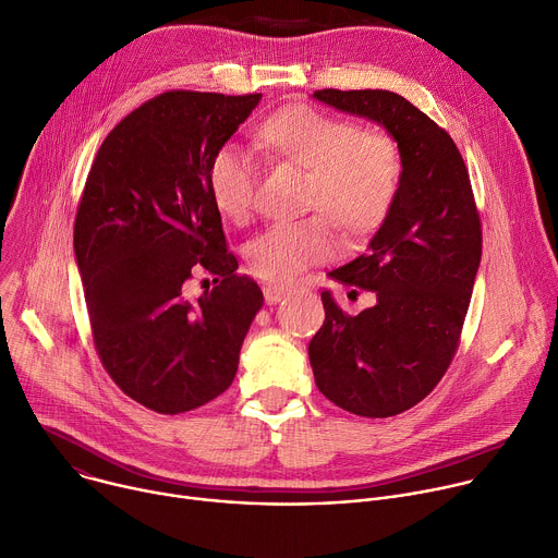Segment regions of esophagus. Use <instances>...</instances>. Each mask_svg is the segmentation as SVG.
Masks as SVG:
<instances>
[{"mask_svg":"<svg viewBox=\"0 0 558 558\" xmlns=\"http://www.w3.org/2000/svg\"><path fill=\"white\" fill-rule=\"evenodd\" d=\"M263 293H265L267 304H276L287 295V287L284 284H267V287H263Z\"/></svg>","mask_w":558,"mask_h":558,"instance_id":"34e87169","label":"esophagus"}]
</instances>
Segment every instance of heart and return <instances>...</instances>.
<instances>
[{"label": "heart", "mask_w": 558, "mask_h": 558, "mask_svg": "<svg viewBox=\"0 0 558 558\" xmlns=\"http://www.w3.org/2000/svg\"><path fill=\"white\" fill-rule=\"evenodd\" d=\"M260 141L280 158L308 170L306 207L300 220H278L254 235L247 265L254 276L287 282L338 252L333 220L351 233L375 229L388 214L402 181V149L392 134L295 104L260 128ZM258 166L250 149L222 145L209 166V194L222 216L241 222L256 203Z\"/></svg>", "instance_id": "1"}]
</instances>
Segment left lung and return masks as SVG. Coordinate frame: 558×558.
<instances>
[{
	"instance_id": "1",
	"label": "left lung",
	"mask_w": 558,
	"mask_h": 558,
	"mask_svg": "<svg viewBox=\"0 0 558 558\" xmlns=\"http://www.w3.org/2000/svg\"><path fill=\"white\" fill-rule=\"evenodd\" d=\"M313 99L386 128L402 149L397 196L364 254L329 276L375 306L347 315L323 291L308 344L317 388L360 417L413 409L450 366L482 263V220L463 158L430 117L388 90H315Z\"/></svg>"
}]
</instances>
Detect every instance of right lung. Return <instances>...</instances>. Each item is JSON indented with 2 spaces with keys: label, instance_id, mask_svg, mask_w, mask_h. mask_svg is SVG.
Instances as JSON below:
<instances>
[{
  "label": "right lung",
  "instance_id": "right-lung-1",
  "mask_svg": "<svg viewBox=\"0 0 558 558\" xmlns=\"http://www.w3.org/2000/svg\"><path fill=\"white\" fill-rule=\"evenodd\" d=\"M263 95L170 90L130 112L101 143L74 220L95 349L114 384L163 415L225 392L263 306L227 252L209 194L214 154ZM211 272L196 301L186 287Z\"/></svg>",
  "mask_w": 558,
  "mask_h": 558
}]
</instances>
